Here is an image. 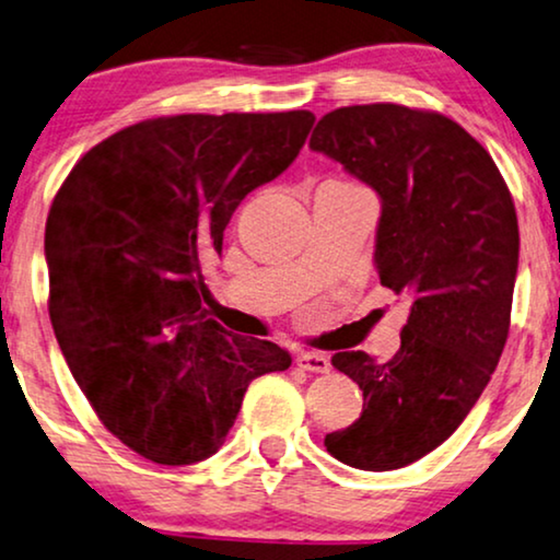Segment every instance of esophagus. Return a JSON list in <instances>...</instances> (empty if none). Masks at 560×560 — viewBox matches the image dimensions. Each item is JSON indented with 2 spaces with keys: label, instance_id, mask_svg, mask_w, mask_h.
Here are the masks:
<instances>
[{
  "label": "esophagus",
  "instance_id": "obj_1",
  "mask_svg": "<svg viewBox=\"0 0 560 560\" xmlns=\"http://www.w3.org/2000/svg\"><path fill=\"white\" fill-rule=\"evenodd\" d=\"M296 366L302 371H310V374H327V371H330V358L323 353L302 350V353H296Z\"/></svg>",
  "mask_w": 560,
  "mask_h": 560
}]
</instances>
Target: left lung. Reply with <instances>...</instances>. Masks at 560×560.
<instances>
[{
    "label": "left lung",
    "mask_w": 560,
    "mask_h": 560,
    "mask_svg": "<svg viewBox=\"0 0 560 560\" xmlns=\"http://www.w3.org/2000/svg\"><path fill=\"white\" fill-rule=\"evenodd\" d=\"M310 148L378 194L376 271L409 304L392 361L332 355L361 386L363 412L325 435V448L361 471H394L448 441L494 374L510 332L517 212L487 148L441 112L340 107L319 119Z\"/></svg>",
    "instance_id": "obj_1"
}]
</instances>
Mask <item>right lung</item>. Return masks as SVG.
<instances>
[{
	"label": "right lung",
	"mask_w": 560,
	"mask_h": 560,
	"mask_svg": "<svg viewBox=\"0 0 560 560\" xmlns=\"http://www.w3.org/2000/svg\"><path fill=\"white\" fill-rule=\"evenodd\" d=\"M315 115L153 117L79 159L46 222L48 312L104 428L163 466L210 458L253 378L292 366L276 342L210 317L202 260L237 205L300 155Z\"/></svg>",
	"instance_id": "1"
}]
</instances>
